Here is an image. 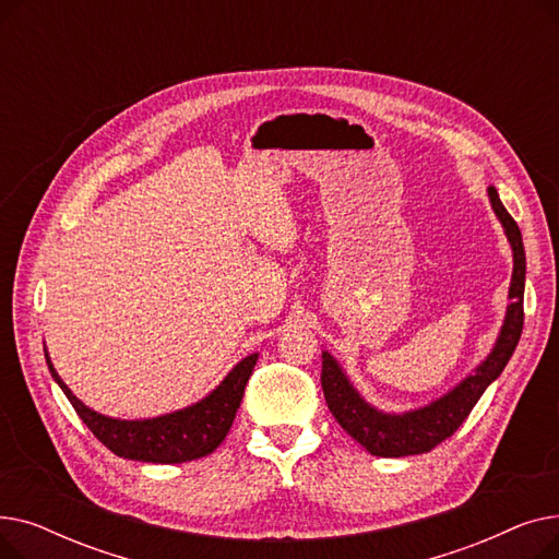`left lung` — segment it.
Masks as SVG:
<instances>
[{"label": "left lung", "mask_w": 559, "mask_h": 559, "mask_svg": "<svg viewBox=\"0 0 559 559\" xmlns=\"http://www.w3.org/2000/svg\"><path fill=\"white\" fill-rule=\"evenodd\" d=\"M487 197L491 203V211L496 213L498 222H501L506 230L514 267L508 289L510 304L506 308L501 331H498L496 342L485 356V360H480V365H476L472 373H466L455 388H451L447 394L437 396L426 405L403 409V413H385V409L371 405L358 392V388L350 383V378L346 376L344 367L329 354V350H321V388H324L329 409L337 419V424L371 455H419L428 453L437 444H442L447 437H451L462 426V421L480 401L485 390L503 373L506 365L514 354L523 331L525 251L521 230L506 211V205L493 186L487 188Z\"/></svg>", "instance_id": "1"}]
</instances>
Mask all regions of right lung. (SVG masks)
<instances>
[{
    "label": "right lung",
    "instance_id": "right-lung-1",
    "mask_svg": "<svg viewBox=\"0 0 559 559\" xmlns=\"http://www.w3.org/2000/svg\"><path fill=\"white\" fill-rule=\"evenodd\" d=\"M45 360L51 378L63 390L81 421L93 430L99 442L115 455L154 462V464H181L211 455L230 430L235 413L242 403L249 376L258 362V354H251L235 365L222 383L199 399L174 413L150 417V419H117L87 407L51 365L45 346Z\"/></svg>",
    "mask_w": 559,
    "mask_h": 559
}]
</instances>
